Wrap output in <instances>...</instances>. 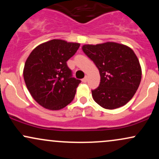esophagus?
<instances>
[{
  "label": "esophagus",
  "instance_id": "esophagus-1",
  "mask_svg": "<svg viewBox=\"0 0 159 159\" xmlns=\"http://www.w3.org/2000/svg\"><path fill=\"white\" fill-rule=\"evenodd\" d=\"M81 81H82V82H83V83H86V82L87 81V76H86L85 78H84L83 79L81 80Z\"/></svg>",
  "mask_w": 159,
  "mask_h": 159
}]
</instances>
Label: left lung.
<instances>
[{"label": "left lung", "instance_id": "8db88e82", "mask_svg": "<svg viewBox=\"0 0 159 159\" xmlns=\"http://www.w3.org/2000/svg\"><path fill=\"white\" fill-rule=\"evenodd\" d=\"M82 50L99 71V86L92 90L94 101L113 110L129 102L141 81V66L135 53L127 45L106 42L84 45Z\"/></svg>", "mask_w": 159, "mask_h": 159}]
</instances>
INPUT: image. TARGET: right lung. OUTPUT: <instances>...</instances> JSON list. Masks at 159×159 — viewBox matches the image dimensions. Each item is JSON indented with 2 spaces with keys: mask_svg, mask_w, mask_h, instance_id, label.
Returning a JSON list of instances; mask_svg holds the SVG:
<instances>
[{
  "mask_svg": "<svg viewBox=\"0 0 159 159\" xmlns=\"http://www.w3.org/2000/svg\"><path fill=\"white\" fill-rule=\"evenodd\" d=\"M79 46L78 43L52 39L36 46L27 58L24 80L31 96L42 107L58 111L73 100L81 81L72 78L66 61Z\"/></svg>",
  "mask_w": 159,
  "mask_h": 159,
  "instance_id": "obj_1",
  "label": "right lung"
}]
</instances>
